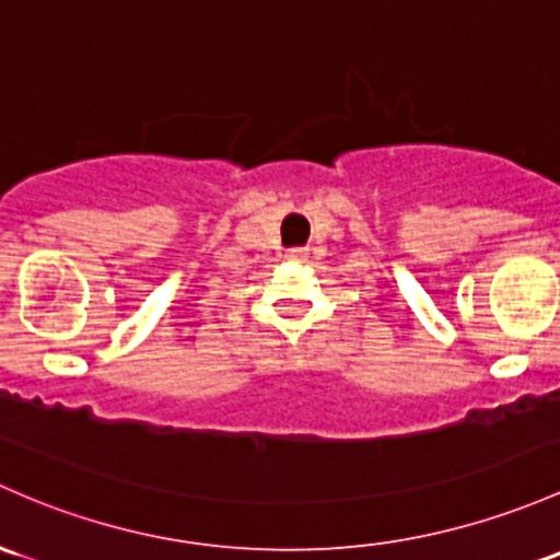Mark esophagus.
<instances>
[{"label":"esophagus","instance_id":"34e87169","mask_svg":"<svg viewBox=\"0 0 560 560\" xmlns=\"http://www.w3.org/2000/svg\"><path fill=\"white\" fill-rule=\"evenodd\" d=\"M305 257H308V249H305V246H292V249H287V260L303 262Z\"/></svg>","mask_w":560,"mask_h":560}]
</instances>
